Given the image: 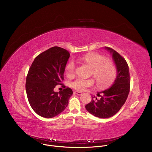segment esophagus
<instances>
[{"instance_id": "34e87169", "label": "esophagus", "mask_w": 152, "mask_h": 152, "mask_svg": "<svg viewBox=\"0 0 152 152\" xmlns=\"http://www.w3.org/2000/svg\"><path fill=\"white\" fill-rule=\"evenodd\" d=\"M74 93H75V94H77V95H82V94H83V93H82V92H79V91H75V92H74Z\"/></svg>"}]
</instances>
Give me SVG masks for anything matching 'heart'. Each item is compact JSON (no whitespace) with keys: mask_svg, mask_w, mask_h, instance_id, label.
I'll list each match as a JSON object with an SVG mask.
<instances>
[{"mask_svg":"<svg viewBox=\"0 0 152 152\" xmlns=\"http://www.w3.org/2000/svg\"><path fill=\"white\" fill-rule=\"evenodd\" d=\"M81 60L92 68V75L99 86L108 87L115 81L117 75L116 68L105 56L97 53H89L81 57ZM75 72V64L74 61H71L65 67L66 75L72 78ZM94 83V80L92 78H78L72 82L71 87L78 91H83L87 88L92 87Z\"/></svg>","mask_w":152,"mask_h":152,"instance_id":"heart-1","label":"heart"}]
</instances>
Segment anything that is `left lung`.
I'll return each mask as SVG.
<instances>
[{"label":"left lung","mask_w":152,"mask_h":152,"mask_svg":"<svg viewBox=\"0 0 152 152\" xmlns=\"http://www.w3.org/2000/svg\"><path fill=\"white\" fill-rule=\"evenodd\" d=\"M112 55L117 69L116 78L112 87L98 94L100 99H94L86 105L92 115L100 118H108L115 115L124 105L130 91L129 66L125 59L111 48L105 47ZM102 94V96L100 94Z\"/></svg>","instance_id":"obj_1"}]
</instances>
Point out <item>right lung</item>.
Masks as SVG:
<instances>
[{"label":"right lung","instance_id":"obj_1","mask_svg":"<svg viewBox=\"0 0 152 152\" xmlns=\"http://www.w3.org/2000/svg\"><path fill=\"white\" fill-rule=\"evenodd\" d=\"M69 53L59 47H53L38 55L29 68L26 83L28 101L33 110L47 118L61 113L72 94L69 88L54 92L64 80L65 65Z\"/></svg>","mask_w":152,"mask_h":152}]
</instances>
